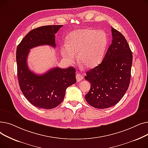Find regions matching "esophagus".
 I'll return each instance as SVG.
<instances>
[{
	"label": "esophagus",
	"instance_id": "1",
	"mask_svg": "<svg viewBox=\"0 0 148 148\" xmlns=\"http://www.w3.org/2000/svg\"><path fill=\"white\" fill-rule=\"evenodd\" d=\"M83 79V76L82 74H80V73H77L76 74V79H77V81L78 82L82 80Z\"/></svg>",
	"mask_w": 148,
	"mask_h": 148
}]
</instances>
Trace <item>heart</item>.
Returning a JSON list of instances; mask_svg holds the SVG:
<instances>
[{"label":"heart","instance_id":"heart-1","mask_svg":"<svg viewBox=\"0 0 148 148\" xmlns=\"http://www.w3.org/2000/svg\"><path fill=\"white\" fill-rule=\"evenodd\" d=\"M66 45L60 49L63 58L69 63L78 59L87 68L97 66L103 60L108 44L106 32L102 30L83 28L75 30L66 36Z\"/></svg>","mask_w":148,"mask_h":148}]
</instances>
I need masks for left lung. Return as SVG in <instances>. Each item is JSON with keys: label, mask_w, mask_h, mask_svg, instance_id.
I'll return each instance as SVG.
<instances>
[{"label": "left lung", "mask_w": 148, "mask_h": 148, "mask_svg": "<svg viewBox=\"0 0 148 148\" xmlns=\"http://www.w3.org/2000/svg\"><path fill=\"white\" fill-rule=\"evenodd\" d=\"M113 40L101 63L86 72L84 79L91 84L86 101L97 108L117 104L130 82L133 54L125 38L112 27Z\"/></svg>", "instance_id": "obj_1"}]
</instances>
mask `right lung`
Instances as JSON below:
<instances>
[{"mask_svg": "<svg viewBox=\"0 0 148 148\" xmlns=\"http://www.w3.org/2000/svg\"><path fill=\"white\" fill-rule=\"evenodd\" d=\"M62 25L44 26L34 29L23 39L16 51L17 76L20 89L34 106L51 109L63 101L66 89L76 82L75 69L53 68L37 75L29 69L27 59L30 50L35 47L49 45L56 47L55 34Z\"/></svg>", "mask_w": 148, "mask_h": 148, "instance_id": "right-lung-1", "label": "right lung"}]
</instances>
